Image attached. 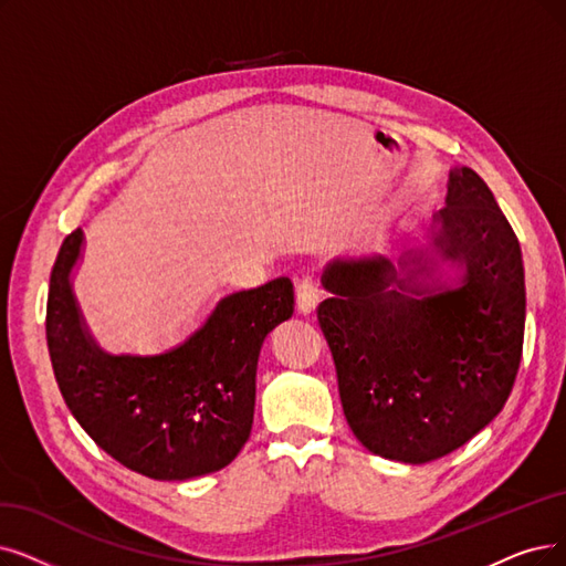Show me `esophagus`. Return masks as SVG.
Instances as JSON below:
<instances>
[{"label":"esophagus","mask_w":566,"mask_h":566,"mask_svg":"<svg viewBox=\"0 0 566 566\" xmlns=\"http://www.w3.org/2000/svg\"><path fill=\"white\" fill-rule=\"evenodd\" d=\"M295 292H297V308H300V313H304V315L313 313L315 306H318V302H321L318 281H315L313 276H304V279L297 281Z\"/></svg>","instance_id":"obj_1"}]
</instances>
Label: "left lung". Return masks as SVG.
<instances>
[{"label": "left lung", "instance_id": "obj_1", "mask_svg": "<svg viewBox=\"0 0 566 566\" xmlns=\"http://www.w3.org/2000/svg\"><path fill=\"white\" fill-rule=\"evenodd\" d=\"M439 222V251L467 266L460 287L416 283L424 266L397 276L380 258L338 262L318 306L353 434L374 455L409 464L453 453L490 424L523 357V255L476 171H450Z\"/></svg>", "mask_w": 566, "mask_h": 566}]
</instances>
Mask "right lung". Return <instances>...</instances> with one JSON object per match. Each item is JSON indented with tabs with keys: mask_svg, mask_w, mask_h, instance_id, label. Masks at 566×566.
<instances>
[{
	"mask_svg": "<svg viewBox=\"0 0 566 566\" xmlns=\"http://www.w3.org/2000/svg\"><path fill=\"white\" fill-rule=\"evenodd\" d=\"M81 230L51 271L46 342L57 388L93 441L155 481H186L228 467L251 437L264 336L295 311L290 279L220 300L184 346L155 357L106 355L81 325L70 271Z\"/></svg>",
	"mask_w": 566,
	"mask_h": 566,
	"instance_id": "obj_1",
	"label": "right lung"
}]
</instances>
